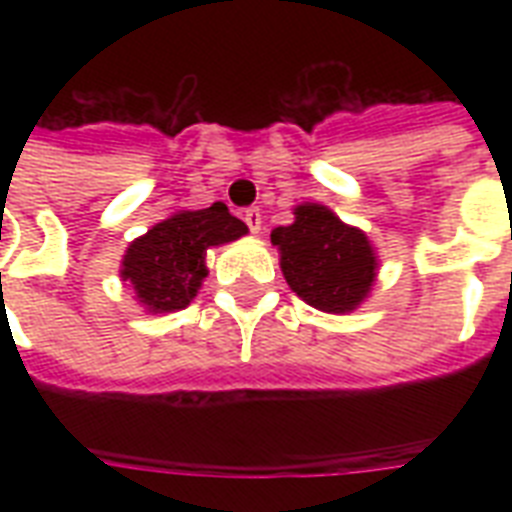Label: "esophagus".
I'll list each match as a JSON object with an SVG mask.
<instances>
[{
  "label": "esophagus",
  "instance_id": "esophagus-1",
  "mask_svg": "<svg viewBox=\"0 0 512 512\" xmlns=\"http://www.w3.org/2000/svg\"><path fill=\"white\" fill-rule=\"evenodd\" d=\"M244 223L249 225V231H252V233L263 231V215H260V209H257V207L244 209Z\"/></svg>",
  "mask_w": 512,
  "mask_h": 512
}]
</instances>
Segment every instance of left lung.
Instances as JSON below:
<instances>
[{"instance_id":"left-lung-1","label":"left lung","mask_w":512,"mask_h":512,"mask_svg":"<svg viewBox=\"0 0 512 512\" xmlns=\"http://www.w3.org/2000/svg\"><path fill=\"white\" fill-rule=\"evenodd\" d=\"M271 241L289 287L319 311H353L372 287L377 260L369 239L321 204L297 207L295 223L276 228Z\"/></svg>"}]
</instances>
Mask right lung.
I'll return each instance as SVG.
<instances>
[{
  "label": "right lung",
  "mask_w": 512,
  "mask_h": 512,
  "mask_svg": "<svg viewBox=\"0 0 512 512\" xmlns=\"http://www.w3.org/2000/svg\"><path fill=\"white\" fill-rule=\"evenodd\" d=\"M244 233L247 225L233 217L223 201L196 212H177L132 241L124 255L122 279L130 281L140 303L154 313L180 311L196 297L207 276V249Z\"/></svg>",
  "instance_id": "1"
}]
</instances>
